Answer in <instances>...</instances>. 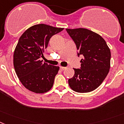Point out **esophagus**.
<instances>
[{
    "label": "esophagus",
    "instance_id": "esophagus-1",
    "mask_svg": "<svg viewBox=\"0 0 124 124\" xmlns=\"http://www.w3.org/2000/svg\"><path fill=\"white\" fill-rule=\"evenodd\" d=\"M65 69H66V67H62V66H61V67H60V69L61 70H65Z\"/></svg>",
    "mask_w": 124,
    "mask_h": 124
}]
</instances>
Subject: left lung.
I'll list each match as a JSON object with an SVG mask.
<instances>
[{"instance_id": "1", "label": "left lung", "mask_w": 124, "mask_h": 124, "mask_svg": "<svg viewBox=\"0 0 124 124\" xmlns=\"http://www.w3.org/2000/svg\"><path fill=\"white\" fill-rule=\"evenodd\" d=\"M76 45L78 56L83 57L80 69H74L73 78L68 81L72 90L78 93L92 91L102 83L110 67L111 53L105 39L85 28L66 29Z\"/></svg>"}]
</instances>
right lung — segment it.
Segmentation results:
<instances>
[{
    "label": "right lung",
    "instance_id": "right-lung-1",
    "mask_svg": "<svg viewBox=\"0 0 124 124\" xmlns=\"http://www.w3.org/2000/svg\"><path fill=\"white\" fill-rule=\"evenodd\" d=\"M64 28L39 24L26 30L14 52L16 73L25 88L36 93H43L52 88L59 67L43 63L40 57L50 38Z\"/></svg>",
    "mask_w": 124,
    "mask_h": 124
}]
</instances>
